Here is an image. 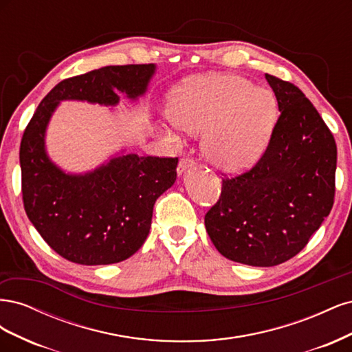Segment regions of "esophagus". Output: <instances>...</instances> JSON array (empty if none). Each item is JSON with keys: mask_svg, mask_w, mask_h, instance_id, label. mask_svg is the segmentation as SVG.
I'll return each mask as SVG.
<instances>
[{"mask_svg": "<svg viewBox=\"0 0 352 352\" xmlns=\"http://www.w3.org/2000/svg\"><path fill=\"white\" fill-rule=\"evenodd\" d=\"M194 164H195V162L192 158H180V162L177 164V173L179 175L185 173L186 170H189L190 167H194Z\"/></svg>", "mask_w": 352, "mask_h": 352, "instance_id": "1", "label": "esophagus"}]
</instances>
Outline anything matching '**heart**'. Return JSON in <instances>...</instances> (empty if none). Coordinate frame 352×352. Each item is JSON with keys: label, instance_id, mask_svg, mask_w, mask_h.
<instances>
[{"label": "heart", "instance_id": "heart-1", "mask_svg": "<svg viewBox=\"0 0 352 352\" xmlns=\"http://www.w3.org/2000/svg\"><path fill=\"white\" fill-rule=\"evenodd\" d=\"M168 119L179 131L206 132L202 153L208 163L236 173L263 154L278 120V101L241 76L188 80L173 91Z\"/></svg>", "mask_w": 352, "mask_h": 352}]
</instances>
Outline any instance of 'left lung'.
<instances>
[{"instance_id":"obj_1","label":"left lung","mask_w":352,"mask_h":352,"mask_svg":"<svg viewBox=\"0 0 352 352\" xmlns=\"http://www.w3.org/2000/svg\"><path fill=\"white\" fill-rule=\"evenodd\" d=\"M280 116L252 168L221 182L206 214L217 251L232 261L272 267L295 257L329 216L335 199L336 142L294 83L265 74Z\"/></svg>"}]
</instances>
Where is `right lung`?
Here are the masks:
<instances>
[{
	"mask_svg": "<svg viewBox=\"0 0 352 352\" xmlns=\"http://www.w3.org/2000/svg\"><path fill=\"white\" fill-rule=\"evenodd\" d=\"M154 65L107 66L61 80L41 101L20 144L22 195L32 225L63 258L113 264L142 247L157 198L175 184L177 157L127 154L85 175H67L45 153L47 124L63 100L114 105L136 100Z\"/></svg>",
	"mask_w": 352,
	"mask_h": 352,
	"instance_id": "add662e5",
	"label": "right lung"
}]
</instances>
